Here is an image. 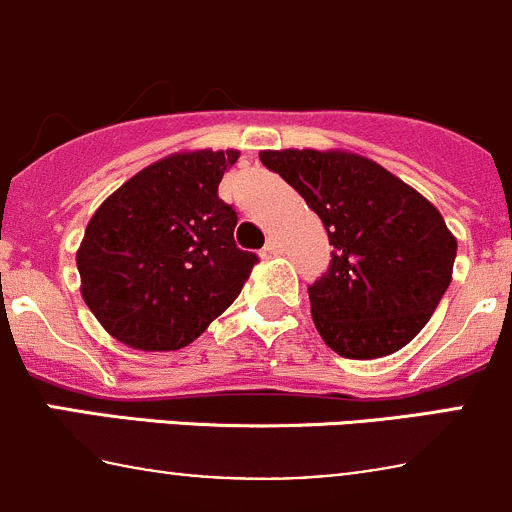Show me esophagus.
<instances>
[{
	"label": "esophagus",
	"instance_id": "obj_1",
	"mask_svg": "<svg viewBox=\"0 0 512 512\" xmlns=\"http://www.w3.org/2000/svg\"><path fill=\"white\" fill-rule=\"evenodd\" d=\"M262 252H265L267 257H272V255H280V252H282V247H280V242H277V237H270V240H267V245L262 247Z\"/></svg>",
	"mask_w": 512,
	"mask_h": 512
}]
</instances>
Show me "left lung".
<instances>
[{
  "instance_id": "1",
  "label": "left lung",
  "mask_w": 512,
  "mask_h": 512,
  "mask_svg": "<svg viewBox=\"0 0 512 512\" xmlns=\"http://www.w3.org/2000/svg\"><path fill=\"white\" fill-rule=\"evenodd\" d=\"M260 160L307 200L334 245L309 287L324 344L347 359H379L411 342L451 285L458 242L433 203L376 160L285 148Z\"/></svg>"
}]
</instances>
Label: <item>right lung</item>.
Masks as SVG:
<instances>
[{
    "label": "right lung",
    "mask_w": 512,
    "mask_h": 512,
    "mask_svg": "<svg viewBox=\"0 0 512 512\" xmlns=\"http://www.w3.org/2000/svg\"><path fill=\"white\" fill-rule=\"evenodd\" d=\"M240 151H178L113 190L76 250L81 297L101 327L141 352L188 347L235 302L257 255L235 245L218 198Z\"/></svg>",
    "instance_id": "obj_1"
}]
</instances>
